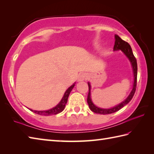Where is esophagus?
I'll return each instance as SVG.
<instances>
[{"label":"esophagus","mask_w":154,"mask_h":154,"mask_svg":"<svg viewBox=\"0 0 154 154\" xmlns=\"http://www.w3.org/2000/svg\"><path fill=\"white\" fill-rule=\"evenodd\" d=\"M87 78V75L86 73H81L79 75V76H78L77 79L78 81H83L85 79H86Z\"/></svg>","instance_id":"obj_1"}]
</instances>
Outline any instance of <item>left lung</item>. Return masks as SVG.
Returning a JSON list of instances; mask_svg holds the SVG:
<instances>
[{"label":"left lung","instance_id":"left-lung-1","mask_svg":"<svg viewBox=\"0 0 154 154\" xmlns=\"http://www.w3.org/2000/svg\"><path fill=\"white\" fill-rule=\"evenodd\" d=\"M122 51L124 54H125L128 58L129 59L132 63V66L133 68V71H134V85H133V89L131 91V93L129 94V96L128 97L127 99L123 101L122 103L119 104V105L116 106H114L112 109H100L96 106L93 103L92 100L91 99V85L89 83H88V86H89V93H88L87 96V103L89 104V106L90 109L93 111L94 113L97 114H112L114 112H116V111H119L120 109H122V107L128 103L130 100H132L134 95V93L136 92V85H137V71H138V66H137V61L136 59L134 57V55L133 54V52L132 50V48L130 47V45L128 42L124 41L122 40L119 35H115V42H114V50H119Z\"/></svg>","mask_w":154,"mask_h":154}]
</instances>
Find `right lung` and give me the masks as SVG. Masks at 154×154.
I'll list each match as a JSON object with an SVG mask.
<instances>
[{"instance_id": "1", "label": "right lung", "mask_w": 154, "mask_h": 154, "mask_svg": "<svg viewBox=\"0 0 154 154\" xmlns=\"http://www.w3.org/2000/svg\"><path fill=\"white\" fill-rule=\"evenodd\" d=\"M75 86V83L72 85L68 88V89L65 91V93L64 94V95L62 98L61 100L60 101V103H59L56 106H55L54 108L51 109H50L48 110H44V111H38V110H33L32 109H30L32 112H34V113H36L39 115H42V116H50V115H53V114H57L58 113H60L62 112L65 109V104H66L67 102V99L69 95L71 93V90L73 89V88Z\"/></svg>"}]
</instances>
